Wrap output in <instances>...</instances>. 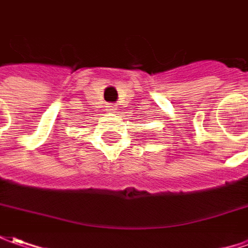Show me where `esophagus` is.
<instances>
[{"mask_svg":"<svg viewBox=\"0 0 248 248\" xmlns=\"http://www.w3.org/2000/svg\"><path fill=\"white\" fill-rule=\"evenodd\" d=\"M108 109H109V112H112V113H113L114 110L117 109V105H116V104H110V105L108 107Z\"/></svg>","mask_w":248,"mask_h":248,"instance_id":"esophagus-1","label":"esophagus"}]
</instances>
